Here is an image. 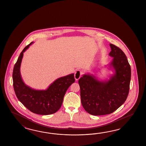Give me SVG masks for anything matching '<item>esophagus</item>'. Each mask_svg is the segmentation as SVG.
I'll return each mask as SVG.
<instances>
[{"label":"esophagus","instance_id":"esophagus-1","mask_svg":"<svg viewBox=\"0 0 146 146\" xmlns=\"http://www.w3.org/2000/svg\"><path fill=\"white\" fill-rule=\"evenodd\" d=\"M82 72L80 71V70H78L77 71L75 72V74H74V78L76 80H78L80 78V77L82 75Z\"/></svg>","mask_w":146,"mask_h":146}]
</instances>
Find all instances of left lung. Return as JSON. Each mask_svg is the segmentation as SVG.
I'll return each mask as SVG.
<instances>
[{
    "mask_svg": "<svg viewBox=\"0 0 146 146\" xmlns=\"http://www.w3.org/2000/svg\"><path fill=\"white\" fill-rule=\"evenodd\" d=\"M109 64L114 71L109 80H99L94 75L84 74L79 80L81 104L84 110L94 115H108L123 104L128 96L131 76V66L124 52L110 44Z\"/></svg>",
    "mask_w": 146,
    "mask_h": 146,
    "instance_id": "obj_1",
    "label": "left lung"
}]
</instances>
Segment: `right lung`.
<instances>
[{
	"instance_id": "right-lung-1",
	"label": "right lung",
	"mask_w": 146,
	"mask_h": 146,
	"mask_svg": "<svg viewBox=\"0 0 146 146\" xmlns=\"http://www.w3.org/2000/svg\"><path fill=\"white\" fill-rule=\"evenodd\" d=\"M33 43L32 42L22 50L14 66V90L18 100L32 112L38 115H51L60 108L67 90L75 82L74 76L72 73L59 78L46 90H36L28 86L22 80L20 66L23 52Z\"/></svg>"
}]
</instances>
